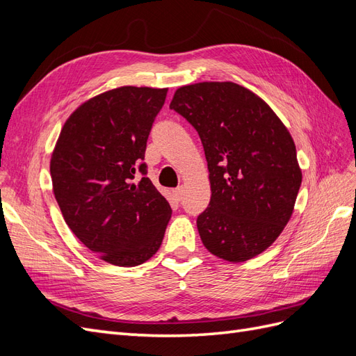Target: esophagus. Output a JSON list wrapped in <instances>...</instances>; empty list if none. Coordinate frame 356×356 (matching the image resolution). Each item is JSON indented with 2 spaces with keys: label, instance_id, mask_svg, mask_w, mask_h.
Instances as JSON below:
<instances>
[{
  "label": "esophagus",
  "instance_id": "34e87169",
  "mask_svg": "<svg viewBox=\"0 0 356 356\" xmlns=\"http://www.w3.org/2000/svg\"><path fill=\"white\" fill-rule=\"evenodd\" d=\"M174 196H175V199L177 200H181L182 199V196H184V187H177L175 190H174Z\"/></svg>",
  "mask_w": 356,
  "mask_h": 356
}]
</instances>
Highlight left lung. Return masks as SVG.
Returning a JSON list of instances; mask_svg holds the SVG:
<instances>
[{"label":"left lung","mask_w":356,"mask_h":356,"mask_svg":"<svg viewBox=\"0 0 356 356\" xmlns=\"http://www.w3.org/2000/svg\"><path fill=\"white\" fill-rule=\"evenodd\" d=\"M169 106L196 129L208 161L211 202L197 217L204 248L232 263L261 254L301 186L293 136L260 96L232 81L182 86Z\"/></svg>","instance_id":"obj_1"}]
</instances>
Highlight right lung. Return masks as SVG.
I'll use <instances>...</instances> for the list:
<instances>
[{
	"label": "right lung",
	"mask_w": 356,
	"mask_h": 356,
	"mask_svg": "<svg viewBox=\"0 0 356 356\" xmlns=\"http://www.w3.org/2000/svg\"><path fill=\"white\" fill-rule=\"evenodd\" d=\"M168 89L122 86L83 102L50 159L53 193L71 232L101 260L134 267L163 241L172 209L143 163ZM139 170L143 178L133 179Z\"/></svg>",
	"instance_id": "1"
}]
</instances>
